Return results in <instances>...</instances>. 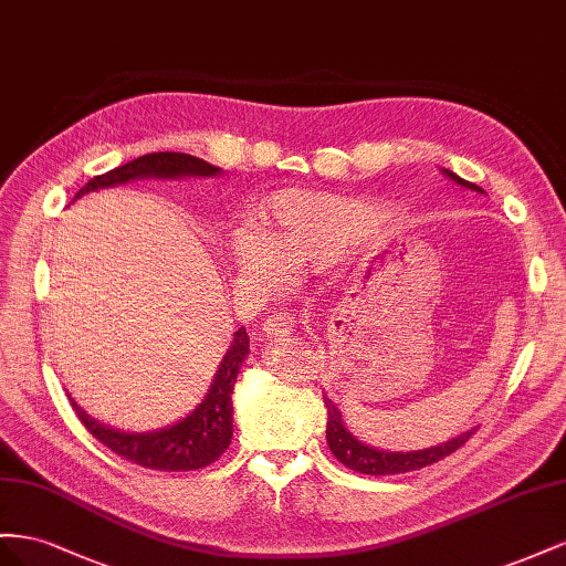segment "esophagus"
<instances>
[{
	"label": "esophagus",
	"mask_w": 566,
	"mask_h": 566,
	"mask_svg": "<svg viewBox=\"0 0 566 566\" xmlns=\"http://www.w3.org/2000/svg\"><path fill=\"white\" fill-rule=\"evenodd\" d=\"M294 329V315L292 313H274L268 315L263 322V334L268 338H277V336H286L292 334Z\"/></svg>",
	"instance_id": "obj_1"
}]
</instances>
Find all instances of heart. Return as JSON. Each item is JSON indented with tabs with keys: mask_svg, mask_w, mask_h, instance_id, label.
Here are the masks:
<instances>
[{
	"mask_svg": "<svg viewBox=\"0 0 566 566\" xmlns=\"http://www.w3.org/2000/svg\"><path fill=\"white\" fill-rule=\"evenodd\" d=\"M373 203L332 191L282 189L263 201L255 230L232 237V263L249 280L272 282L277 272L325 268L381 222Z\"/></svg>",
	"mask_w": 566,
	"mask_h": 566,
	"instance_id": "1",
	"label": "heart"
}]
</instances>
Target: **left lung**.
<instances>
[{
  "label": "left lung",
  "mask_w": 566,
  "mask_h": 566,
  "mask_svg": "<svg viewBox=\"0 0 566 566\" xmlns=\"http://www.w3.org/2000/svg\"><path fill=\"white\" fill-rule=\"evenodd\" d=\"M441 172L448 177V180H453L455 185H460L464 189H472L476 193H486L481 187L462 180V177L455 175L453 170L441 168ZM322 400H325V408H327V446H329V450L338 462L346 464L348 470L360 472V474H373V476L402 474V472L419 470V467H429L433 462L443 460L446 455L455 453V450L470 441V436L476 431V427H472L470 431H462L460 436H453V439H448L439 446H429L422 450H408V453H402V450H384V448H375V446H367L365 441H360L358 436H355L346 427L342 410L336 408V402L327 394L322 396Z\"/></svg>",
  "instance_id": "left-lung-1"
}]
</instances>
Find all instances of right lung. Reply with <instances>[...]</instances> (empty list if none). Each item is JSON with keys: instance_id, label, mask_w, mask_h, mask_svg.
Returning <instances> with one entry per match:
<instances>
[{"instance_id": "right-lung-1", "label": "right lung", "mask_w": 566, "mask_h": 566, "mask_svg": "<svg viewBox=\"0 0 566 566\" xmlns=\"http://www.w3.org/2000/svg\"><path fill=\"white\" fill-rule=\"evenodd\" d=\"M222 175V168L211 166L208 160L177 154V151H158L139 156L130 164L113 168L104 175H96L75 193V199L85 197L90 191L118 187L133 180H180V177H216ZM73 199V201H75ZM249 355V334L247 327H239L232 334V344L216 369V377L208 386V394L187 417L177 422L154 429V431H123L108 427L99 419L90 417L77 402L71 398V406L80 422L94 436L96 441L104 443L113 453L130 460L139 467H149L158 472H191L216 462L232 441V394L241 363Z\"/></svg>"}]
</instances>
